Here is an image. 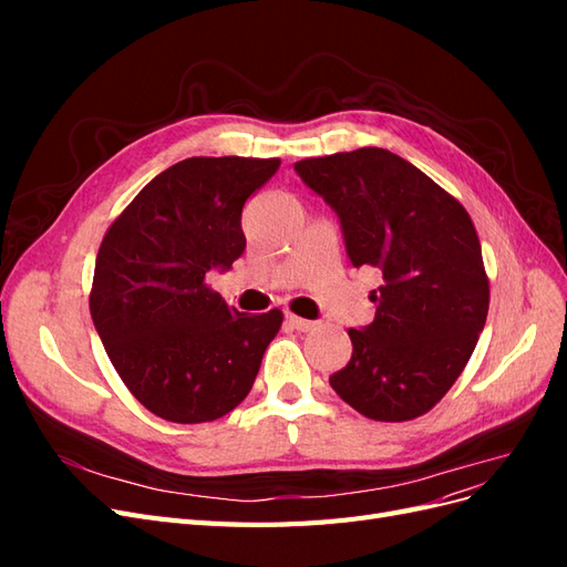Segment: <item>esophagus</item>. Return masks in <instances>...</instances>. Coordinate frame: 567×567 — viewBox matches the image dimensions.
<instances>
[{
	"instance_id": "34e87169",
	"label": "esophagus",
	"mask_w": 567,
	"mask_h": 567,
	"mask_svg": "<svg viewBox=\"0 0 567 567\" xmlns=\"http://www.w3.org/2000/svg\"><path fill=\"white\" fill-rule=\"evenodd\" d=\"M286 323L296 331H312L315 329V321H307V319L296 317V315H286Z\"/></svg>"
}]
</instances>
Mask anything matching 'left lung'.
<instances>
[{"mask_svg": "<svg viewBox=\"0 0 567 567\" xmlns=\"http://www.w3.org/2000/svg\"><path fill=\"white\" fill-rule=\"evenodd\" d=\"M338 215L352 267L379 269L375 319L350 329L352 357L329 383L359 414L409 421L433 409L485 329L489 284L463 205L385 148L296 163Z\"/></svg>", "mask_w": 567, "mask_h": 567, "instance_id": "8db88e82", "label": "left lung"}]
</instances>
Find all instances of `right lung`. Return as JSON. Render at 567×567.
I'll return each instance as SVG.
<instances>
[{"mask_svg":"<svg viewBox=\"0 0 567 567\" xmlns=\"http://www.w3.org/2000/svg\"><path fill=\"white\" fill-rule=\"evenodd\" d=\"M281 161L186 158L153 177L101 241L90 312L130 392L173 423L246 400L284 315H244L205 286L246 250L244 205Z\"/></svg>","mask_w":567,"mask_h":567,"instance_id":"obj_1","label":"right lung"}]
</instances>
